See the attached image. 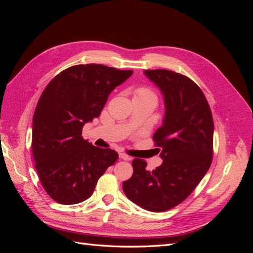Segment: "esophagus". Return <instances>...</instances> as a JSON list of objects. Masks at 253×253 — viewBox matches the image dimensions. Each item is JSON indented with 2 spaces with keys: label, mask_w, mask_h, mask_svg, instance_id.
<instances>
[{
  "label": "esophagus",
  "mask_w": 253,
  "mask_h": 253,
  "mask_svg": "<svg viewBox=\"0 0 253 253\" xmlns=\"http://www.w3.org/2000/svg\"><path fill=\"white\" fill-rule=\"evenodd\" d=\"M119 158L124 159V160H129V159H131V157L127 156L126 154H125V153H119Z\"/></svg>",
  "instance_id": "34e87169"
}]
</instances>
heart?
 <instances>
[{"mask_svg": "<svg viewBox=\"0 0 253 253\" xmlns=\"http://www.w3.org/2000/svg\"><path fill=\"white\" fill-rule=\"evenodd\" d=\"M134 98H141V99H149V100L152 101H157V96L156 94L153 91L151 88L145 87V86H140L135 90L134 93Z\"/></svg>", "mask_w": 253, "mask_h": 253, "instance_id": "heart-1", "label": "heart"}]
</instances>
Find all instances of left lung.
<instances>
[{"instance_id": "left-lung-1", "label": "left lung", "mask_w": 253, "mask_h": 253, "mask_svg": "<svg viewBox=\"0 0 253 253\" xmlns=\"http://www.w3.org/2000/svg\"><path fill=\"white\" fill-rule=\"evenodd\" d=\"M143 73L164 96L163 126L153 136L164 162L148 171L147 163L135 158L132 177L122 188L141 208L164 212L185 201L209 170L214 125L209 103L192 80L167 70Z\"/></svg>"}]
</instances>
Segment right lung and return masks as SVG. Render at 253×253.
Wrapping results in <instances>:
<instances>
[{
  "instance_id": "right-lung-1",
  "label": "right lung",
  "mask_w": 253,
  "mask_h": 253,
  "mask_svg": "<svg viewBox=\"0 0 253 253\" xmlns=\"http://www.w3.org/2000/svg\"><path fill=\"white\" fill-rule=\"evenodd\" d=\"M133 71L101 64L75 65L45 87L33 119V155L44 190L59 204L74 205L93 194L98 179L118 158L94 147L83 126L99 117L114 88Z\"/></svg>"
}]
</instances>
